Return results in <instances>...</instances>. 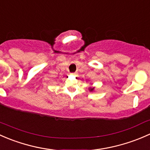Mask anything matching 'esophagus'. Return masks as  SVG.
<instances>
[{"instance_id":"1","label":"esophagus","mask_w":150,"mask_h":150,"mask_svg":"<svg viewBox=\"0 0 150 150\" xmlns=\"http://www.w3.org/2000/svg\"><path fill=\"white\" fill-rule=\"evenodd\" d=\"M71 74H73V75H75V76H76L77 74H78V73H77V72H75V73H72Z\"/></svg>"}]
</instances>
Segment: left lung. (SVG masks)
<instances>
[{"label": "left lung", "instance_id": "1", "mask_svg": "<svg viewBox=\"0 0 150 150\" xmlns=\"http://www.w3.org/2000/svg\"><path fill=\"white\" fill-rule=\"evenodd\" d=\"M89 89L90 92H92V91H94V89H95V87H89Z\"/></svg>", "mask_w": 150, "mask_h": 150}]
</instances>
